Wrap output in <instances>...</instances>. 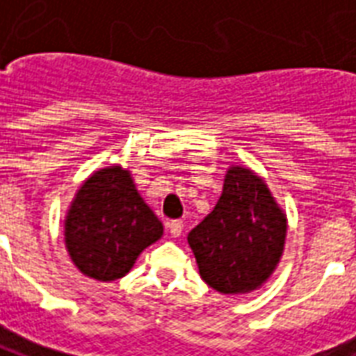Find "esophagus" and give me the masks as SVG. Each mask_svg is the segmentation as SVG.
Segmentation results:
<instances>
[{"mask_svg":"<svg viewBox=\"0 0 356 356\" xmlns=\"http://www.w3.org/2000/svg\"><path fill=\"white\" fill-rule=\"evenodd\" d=\"M167 227L168 233L172 237H180L181 232H184V222H180V220H170V222H167Z\"/></svg>","mask_w":356,"mask_h":356,"instance_id":"obj_1","label":"esophagus"}]
</instances>
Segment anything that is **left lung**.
Segmentation results:
<instances>
[{
	"label": "left lung",
	"mask_w": 356,
	"mask_h": 356,
	"mask_svg": "<svg viewBox=\"0 0 356 356\" xmlns=\"http://www.w3.org/2000/svg\"><path fill=\"white\" fill-rule=\"evenodd\" d=\"M288 220L266 180L232 165L216 207L188 235L199 275L225 296L250 294L269 281L284 252Z\"/></svg>",
	"instance_id": "8db88e82"
}]
</instances>
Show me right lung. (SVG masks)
I'll return each instance as SVG.
<instances>
[{
    "mask_svg": "<svg viewBox=\"0 0 356 356\" xmlns=\"http://www.w3.org/2000/svg\"><path fill=\"white\" fill-rule=\"evenodd\" d=\"M161 237V220L121 165L95 170L75 191L64 218V245L74 266L100 282L124 277Z\"/></svg>",
    "mask_w": 356,
    "mask_h": 356,
    "instance_id": "obj_1",
    "label": "right lung"
}]
</instances>
